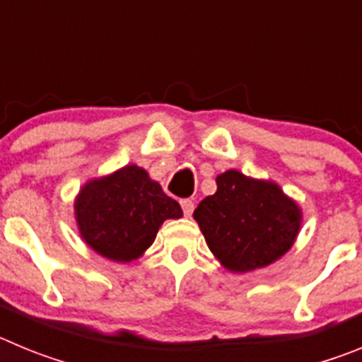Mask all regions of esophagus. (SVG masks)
Here are the masks:
<instances>
[{
    "label": "esophagus",
    "mask_w": 362,
    "mask_h": 362,
    "mask_svg": "<svg viewBox=\"0 0 362 362\" xmlns=\"http://www.w3.org/2000/svg\"><path fill=\"white\" fill-rule=\"evenodd\" d=\"M179 203H181V209H183L185 216L190 217L192 212H194V201H190V199H181V201H179Z\"/></svg>",
    "instance_id": "1"
}]
</instances>
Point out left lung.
<instances>
[{
  "label": "left lung",
  "mask_w": 362,
  "mask_h": 362,
  "mask_svg": "<svg viewBox=\"0 0 362 362\" xmlns=\"http://www.w3.org/2000/svg\"><path fill=\"white\" fill-rule=\"evenodd\" d=\"M217 190L194 210L214 257L232 274L276 263L296 243L303 209L272 179L239 170L216 177Z\"/></svg>",
  "instance_id": "1"
}]
</instances>
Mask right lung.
Masks as SVG:
<instances>
[{"label":"right lung","instance_id":"1","mask_svg":"<svg viewBox=\"0 0 362 362\" xmlns=\"http://www.w3.org/2000/svg\"><path fill=\"white\" fill-rule=\"evenodd\" d=\"M74 217L79 235L95 254L132 263L148 250L163 223L183 217V210L145 168L124 165L79 188Z\"/></svg>","mask_w":362,"mask_h":362}]
</instances>
